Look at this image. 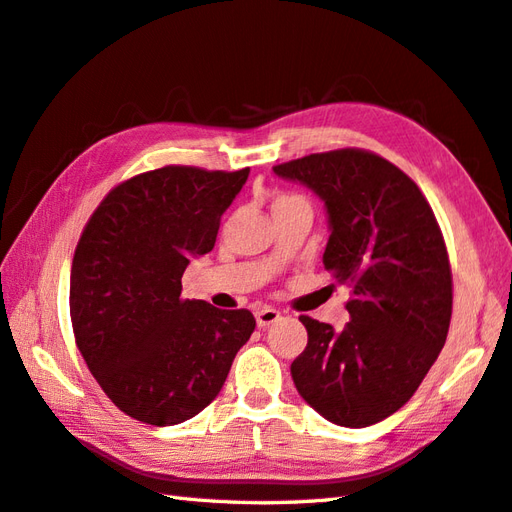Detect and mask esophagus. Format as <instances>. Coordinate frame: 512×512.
I'll return each mask as SVG.
<instances>
[{
    "mask_svg": "<svg viewBox=\"0 0 512 512\" xmlns=\"http://www.w3.org/2000/svg\"><path fill=\"white\" fill-rule=\"evenodd\" d=\"M278 320H280V311L271 309V307H260V309H256V325H258L260 329L274 325V322H278Z\"/></svg>",
    "mask_w": 512,
    "mask_h": 512,
    "instance_id": "34e87169",
    "label": "esophagus"
}]
</instances>
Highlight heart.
<instances>
[{"label":"heart","mask_w":512,"mask_h":512,"mask_svg":"<svg viewBox=\"0 0 512 512\" xmlns=\"http://www.w3.org/2000/svg\"><path fill=\"white\" fill-rule=\"evenodd\" d=\"M296 203H307V201L294 192H278L274 198V210H280V207H287V205H296Z\"/></svg>","instance_id":"1"}]
</instances>
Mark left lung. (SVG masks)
I'll return each instance as SVG.
<instances>
[{
	"mask_svg": "<svg viewBox=\"0 0 512 512\" xmlns=\"http://www.w3.org/2000/svg\"><path fill=\"white\" fill-rule=\"evenodd\" d=\"M274 172L325 201L322 263L351 287L342 331L300 316L309 340L291 378L329 422L371 426L411 400L446 342L453 274L442 229L420 187L375 152L309 154Z\"/></svg>",
	"mask_w": 512,
	"mask_h": 512,
	"instance_id": "left-lung-1",
	"label": "left lung"
}]
</instances>
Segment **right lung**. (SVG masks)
I'll return each mask as SVG.
<instances>
[{
    "instance_id": "1",
    "label": "right lung",
    "mask_w": 512,
    "mask_h": 512,
    "mask_svg": "<svg viewBox=\"0 0 512 512\" xmlns=\"http://www.w3.org/2000/svg\"><path fill=\"white\" fill-rule=\"evenodd\" d=\"M236 172L165 165L119 183L81 232L70 269L75 342L103 393L143 424L190 420L223 389L256 320L181 296L241 192Z\"/></svg>"
}]
</instances>
